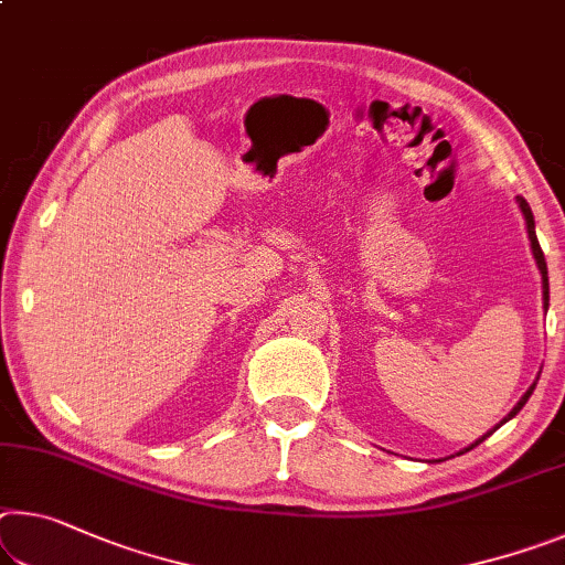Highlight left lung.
<instances>
[{"instance_id":"1","label":"left lung","mask_w":565,"mask_h":565,"mask_svg":"<svg viewBox=\"0 0 565 565\" xmlns=\"http://www.w3.org/2000/svg\"><path fill=\"white\" fill-rule=\"evenodd\" d=\"M518 203H521V211H523V216H525V223H527V238H531V248H533V256H535V262H539V268H541V274H543V299H545V309H548V266H545V256H543V248H541V244H539V236H535V221H533V213H531V205H527L525 203V199H518ZM533 390H535V384H533V387L531 390H527L525 392V395L521 397V402H518V405L513 407V409H510V415L503 419V423H508V419L510 417H515L518 415V412H521L523 409V405H525V402H527V397H531L533 395ZM503 423H500V425H503ZM490 435V433H488ZM488 435H482L480 437V440L478 443H472L470 447H465V450L462 452H468V450H472V447H476V445H480L482 440H486V437ZM460 452V455H462Z\"/></svg>"}]
</instances>
